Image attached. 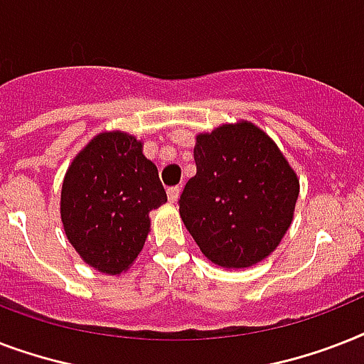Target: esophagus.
<instances>
[{"label": "esophagus", "instance_id": "esophagus-1", "mask_svg": "<svg viewBox=\"0 0 364 364\" xmlns=\"http://www.w3.org/2000/svg\"><path fill=\"white\" fill-rule=\"evenodd\" d=\"M179 194H181V187H179V185L168 188V200H170L171 204H176L177 198H179Z\"/></svg>", "mask_w": 364, "mask_h": 364}]
</instances>
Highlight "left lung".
Wrapping results in <instances>:
<instances>
[{"label": "left lung", "mask_w": 364, "mask_h": 364, "mask_svg": "<svg viewBox=\"0 0 364 364\" xmlns=\"http://www.w3.org/2000/svg\"><path fill=\"white\" fill-rule=\"evenodd\" d=\"M196 176L179 213L200 251L223 268H249L279 245L293 223L299 177L268 134L253 122L198 134Z\"/></svg>", "instance_id": "1"}]
</instances>
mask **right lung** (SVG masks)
I'll use <instances>...</instances> for the list:
<instances>
[{"instance_id":"add662e5","label":"right lung","mask_w":364,"mask_h":364,"mask_svg":"<svg viewBox=\"0 0 364 364\" xmlns=\"http://www.w3.org/2000/svg\"><path fill=\"white\" fill-rule=\"evenodd\" d=\"M166 200L143 143L126 132H102L65 171L60 215L81 259L117 276L136 260L151 228L149 213Z\"/></svg>"}]
</instances>
